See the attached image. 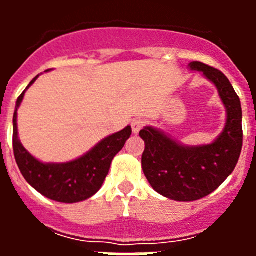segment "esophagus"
<instances>
[{
    "instance_id": "1",
    "label": "esophagus",
    "mask_w": 256,
    "mask_h": 256,
    "mask_svg": "<svg viewBox=\"0 0 256 256\" xmlns=\"http://www.w3.org/2000/svg\"><path fill=\"white\" fill-rule=\"evenodd\" d=\"M132 130L134 134H137V133L140 132V130H142V126H144V122L140 120V119H134V120H132Z\"/></svg>"
}]
</instances>
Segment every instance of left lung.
<instances>
[{
    "label": "left lung",
    "instance_id": "left-lung-1",
    "mask_svg": "<svg viewBox=\"0 0 256 256\" xmlns=\"http://www.w3.org/2000/svg\"><path fill=\"white\" fill-rule=\"evenodd\" d=\"M218 90L226 108V123L212 144L188 146L164 130L148 126L140 132L144 141L142 170L158 194L174 201H195L210 195L234 170L242 148V108L227 76L198 61L190 62Z\"/></svg>",
    "mask_w": 256,
    "mask_h": 256
}]
</instances>
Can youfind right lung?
Here are the masks:
<instances>
[{"mask_svg": "<svg viewBox=\"0 0 256 256\" xmlns=\"http://www.w3.org/2000/svg\"><path fill=\"white\" fill-rule=\"evenodd\" d=\"M36 76L19 96L14 112L12 146L15 160L22 177L40 195L58 202L74 204L92 198L102 187L112 159L124 148L132 134L130 126L108 136L84 155L68 162H44L28 152L19 140L18 108L26 90L37 80Z\"/></svg>", "mask_w": 256, "mask_h": 256, "instance_id": "1", "label": "right lung"}]
</instances>
